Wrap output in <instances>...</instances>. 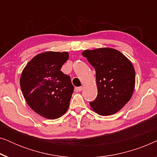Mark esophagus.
Masks as SVG:
<instances>
[{
    "instance_id": "34e87169",
    "label": "esophagus",
    "mask_w": 157,
    "mask_h": 157,
    "mask_svg": "<svg viewBox=\"0 0 157 157\" xmlns=\"http://www.w3.org/2000/svg\"><path fill=\"white\" fill-rule=\"evenodd\" d=\"M83 88L81 86H79V87H76L75 88V91H76V92H80L81 91V90H82Z\"/></svg>"
}]
</instances>
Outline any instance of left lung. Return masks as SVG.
<instances>
[{
  "label": "left lung",
  "mask_w": 157,
  "mask_h": 157,
  "mask_svg": "<svg viewBox=\"0 0 157 157\" xmlns=\"http://www.w3.org/2000/svg\"><path fill=\"white\" fill-rule=\"evenodd\" d=\"M95 68L98 94L89 102L92 110L101 116L117 113L132 98L135 71L132 62L119 51L110 48L86 50L82 53Z\"/></svg>",
  "instance_id": "1"
}]
</instances>
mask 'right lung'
<instances>
[{
    "instance_id": "obj_1",
    "label": "right lung",
    "mask_w": 157,
    "mask_h": 157,
    "mask_svg": "<svg viewBox=\"0 0 157 157\" xmlns=\"http://www.w3.org/2000/svg\"><path fill=\"white\" fill-rule=\"evenodd\" d=\"M68 52L48 51L33 57L23 70L20 84L27 104L46 119L61 117L68 110L74 86L61 68Z\"/></svg>"
}]
</instances>
